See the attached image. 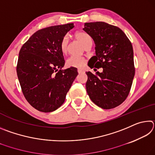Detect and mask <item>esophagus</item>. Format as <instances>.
Wrapping results in <instances>:
<instances>
[{
  "label": "esophagus",
  "instance_id": "esophagus-1",
  "mask_svg": "<svg viewBox=\"0 0 155 155\" xmlns=\"http://www.w3.org/2000/svg\"><path fill=\"white\" fill-rule=\"evenodd\" d=\"M77 71H78V74H81V73H83V72H84V71H83V70H80V69H78V70H77Z\"/></svg>",
  "mask_w": 155,
  "mask_h": 155
}]
</instances>
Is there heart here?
<instances>
[{"instance_id": "obj_1", "label": "heart", "mask_w": 155, "mask_h": 155, "mask_svg": "<svg viewBox=\"0 0 155 155\" xmlns=\"http://www.w3.org/2000/svg\"><path fill=\"white\" fill-rule=\"evenodd\" d=\"M74 36L84 46H85L90 41H91L90 36L87 33L83 32V31H77V32L75 33ZM59 46L62 53L66 54L68 51V38L67 36H64L61 39V41H60ZM85 63L86 59L84 57L73 55L68 59L66 64L69 67L82 68L85 65Z\"/></svg>"}]
</instances>
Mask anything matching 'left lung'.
Instances as JSON below:
<instances>
[{
	"instance_id": "obj_1",
	"label": "left lung",
	"mask_w": 155,
	"mask_h": 155,
	"mask_svg": "<svg viewBox=\"0 0 155 155\" xmlns=\"http://www.w3.org/2000/svg\"><path fill=\"white\" fill-rule=\"evenodd\" d=\"M83 30L96 44V55L88 65L103 68L95 74L86 72V90L97 106L114 109L127 99L132 85L135 76L132 44L119 27L106 22L85 23Z\"/></svg>"
}]
</instances>
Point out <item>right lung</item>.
I'll return each instance as SVG.
<instances>
[{
  "instance_id": "obj_1",
  "label": "right lung",
  "mask_w": 155,
  "mask_h": 155,
  "mask_svg": "<svg viewBox=\"0 0 155 155\" xmlns=\"http://www.w3.org/2000/svg\"><path fill=\"white\" fill-rule=\"evenodd\" d=\"M73 23L38 30L23 44L16 71L23 95L38 111H55L64 103L78 75L76 68L63 70L65 60L60 41L74 27Z\"/></svg>"
}]
</instances>
